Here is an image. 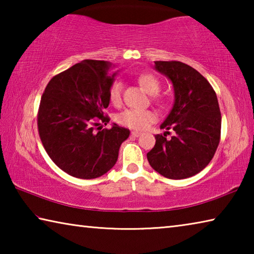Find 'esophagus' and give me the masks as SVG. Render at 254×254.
I'll return each mask as SVG.
<instances>
[{"label":"esophagus","instance_id":"obj_1","mask_svg":"<svg viewBox=\"0 0 254 254\" xmlns=\"http://www.w3.org/2000/svg\"><path fill=\"white\" fill-rule=\"evenodd\" d=\"M140 135H141V133L137 132V131H132L131 132V136H133V137H137V136H140Z\"/></svg>","mask_w":254,"mask_h":254}]
</instances>
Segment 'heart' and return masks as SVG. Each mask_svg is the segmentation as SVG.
Instances as JSON below:
<instances>
[{"mask_svg":"<svg viewBox=\"0 0 254 254\" xmlns=\"http://www.w3.org/2000/svg\"><path fill=\"white\" fill-rule=\"evenodd\" d=\"M139 84L142 86L145 92L156 96V94L160 89V83L153 75L143 74L137 78ZM110 102L114 105H119L121 102V83L114 81L109 89ZM157 120V115L151 110H134L126 109L117 115V122L123 127H127L132 130H144L150 124H152Z\"/></svg>","mask_w":254,"mask_h":254,"instance_id":"1","label":"heart"}]
</instances>
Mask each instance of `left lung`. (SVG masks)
<instances>
[{
	"label": "left lung",
	"instance_id": "8db88e82",
	"mask_svg": "<svg viewBox=\"0 0 254 254\" xmlns=\"http://www.w3.org/2000/svg\"><path fill=\"white\" fill-rule=\"evenodd\" d=\"M154 69L174 87L173 109L162 122L163 135L147 153L152 168L169 179H185L203 170L214 157L221 136V112L216 93L203 75L180 62H154ZM173 128L175 134L165 137Z\"/></svg>",
	"mask_w": 254,
	"mask_h": 254
}]
</instances>
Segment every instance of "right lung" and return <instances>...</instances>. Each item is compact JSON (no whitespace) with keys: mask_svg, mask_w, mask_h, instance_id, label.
I'll return each mask as SVG.
<instances>
[{"mask_svg":"<svg viewBox=\"0 0 254 254\" xmlns=\"http://www.w3.org/2000/svg\"><path fill=\"white\" fill-rule=\"evenodd\" d=\"M105 60L86 59L51 78L42 94L38 130L47 153L72 177L93 179L112 169L119 150L130 131L109 123L104 110L110 104L109 89L117 72Z\"/></svg>","mask_w":254,"mask_h":254,"instance_id":"obj_1","label":"right lung"}]
</instances>
